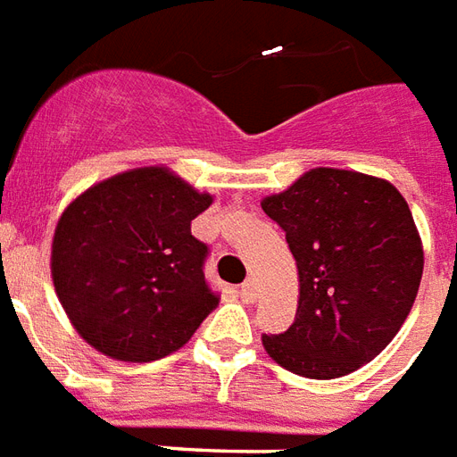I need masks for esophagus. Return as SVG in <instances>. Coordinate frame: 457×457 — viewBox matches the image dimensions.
Masks as SVG:
<instances>
[{"label": "esophagus", "instance_id": "esophagus-1", "mask_svg": "<svg viewBox=\"0 0 457 457\" xmlns=\"http://www.w3.org/2000/svg\"><path fill=\"white\" fill-rule=\"evenodd\" d=\"M238 295H241L243 302H253V299L258 297V282L253 278H248L241 285V289H238Z\"/></svg>", "mask_w": 457, "mask_h": 457}]
</instances>
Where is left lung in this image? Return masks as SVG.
<instances>
[{"mask_svg": "<svg viewBox=\"0 0 457 457\" xmlns=\"http://www.w3.org/2000/svg\"><path fill=\"white\" fill-rule=\"evenodd\" d=\"M262 212L285 231L297 261L295 324L265 334L275 362L334 379L385 351L411 312L424 251L404 196L362 172L316 168Z\"/></svg>", "mask_w": 457, "mask_h": 457, "instance_id": "8db88e82", "label": "left lung"}]
</instances>
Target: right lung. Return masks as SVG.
<instances>
[{"label":"right lung","instance_id":"right-lung-1","mask_svg":"<svg viewBox=\"0 0 457 457\" xmlns=\"http://www.w3.org/2000/svg\"><path fill=\"white\" fill-rule=\"evenodd\" d=\"M212 196L165 168L79 195L53 236V285L78 334L109 358L151 362L182 348L219 306L192 221Z\"/></svg>","mask_w":457,"mask_h":457}]
</instances>
